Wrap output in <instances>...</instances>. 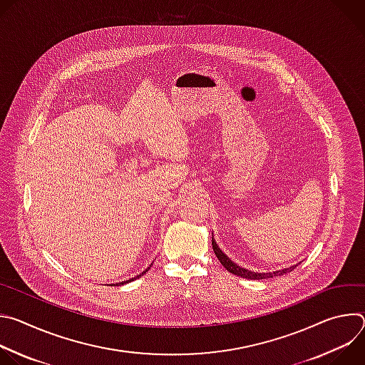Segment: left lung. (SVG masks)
<instances>
[{
  "label": "left lung",
  "mask_w": 365,
  "mask_h": 365,
  "mask_svg": "<svg viewBox=\"0 0 365 365\" xmlns=\"http://www.w3.org/2000/svg\"><path fill=\"white\" fill-rule=\"evenodd\" d=\"M212 248H214V252L215 255L218 257V259L221 262V264L232 274L235 276H240L242 279H251V280H264V279H272V277H277V276H283L289 272H292L293 269H296V266H292V267H287V269H283V270H277V272H272V273H255V272H250V270H245L242 267H238L235 263H232L231 259L218 248L215 240H214V235H212Z\"/></svg>",
  "instance_id": "8db88e82"
}]
</instances>
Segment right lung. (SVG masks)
I'll return each instance as SVG.
<instances>
[{"label": "right lung", "instance_id": "right-lung-1", "mask_svg": "<svg viewBox=\"0 0 365 365\" xmlns=\"http://www.w3.org/2000/svg\"><path fill=\"white\" fill-rule=\"evenodd\" d=\"M148 269H150V267H148ZM148 269H145V270H144V272H143V273H140V274H138V276H135V277H134V279H130V280H127V282H123V283H120V284H125V283H128V282H133V280H135V279H137V277H141V276H143V274H145V273H147V272H148ZM120 284H117V286H120Z\"/></svg>", "mask_w": 365, "mask_h": 365}]
</instances>
